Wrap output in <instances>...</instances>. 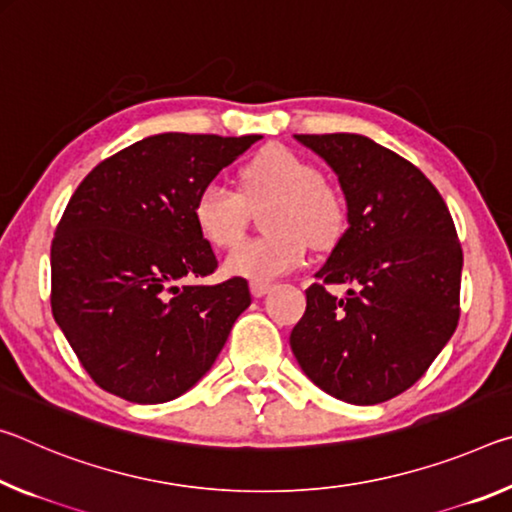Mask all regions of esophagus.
<instances>
[{"label":"esophagus","instance_id":"34e87169","mask_svg":"<svg viewBox=\"0 0 512 512\" xmlns=\"http://www.w3.org/2000/svg\"><path fill=\"white\" fill-rule=\"evenodd\" d=\"M251 295L254 297H265L267 292L272 290V283H267V281H251Z\"/></svg>","mask_w":512,"mask_h":512}]
</instances>
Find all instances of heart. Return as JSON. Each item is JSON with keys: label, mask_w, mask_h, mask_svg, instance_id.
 Listing matches in <instances>:
<instances>
[{"label": "heart", "mask_w": 512, "mask_h": 512, "mask_svg": "<svg viewBox=\"0 0 512 512\" xmlns=\"http://www.w3.org/2000/svg\"><path fill=\"white\" fill-rule=\"evenodd\" d=\"M274 199L265 213L263 238L242 240L224 258V272L270 281L304 263L311 242L326 249L345 231V201L322 181L317 167L286 147H267L240 172V192L208 181L192 204L201 238L226 249L242 236L247 204Z\"/></svg>", "instance_id": "1"}]
</instances>
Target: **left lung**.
<instances>
[{
    "instance_id": "obj_1",
    "label": "left lung",
    "mask_w": 512,
    "mask_h": 512,
    "mask_svg": "<svg viewBox=\"0 0 512 512\" xmlns=\"http://www.w3.org/2000/svg\"><path fill=\"white\" fill-rule=\"evenodd\" d=\"M335 172L342 233L290 333L304 374L331 397L372 406L408 390L454 335L463 249L449 208L406 158L358 133L295 136ZM351 282L340 300L325 290Z\"/></svg>"
}]
</instances>
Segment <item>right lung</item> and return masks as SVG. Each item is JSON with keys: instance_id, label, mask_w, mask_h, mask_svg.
<instances>
[{"instance_id": "1", "label": "right lung", "mask_w": 512, "mask_h": 512, "mask_svg": "<svg viewBox=\"0 0 512 512\" xmlns=\"http://www.w3.org/2000/svg\"><path fill=\"white\" fill-rule=\"evenodd\" d=\"M261 138L158 133L74 190L52 242V313L99 388L163 404L213 367L251 292L240 276L192 283L217 267L192 204Z\"/></svg>"}]
</instances>
